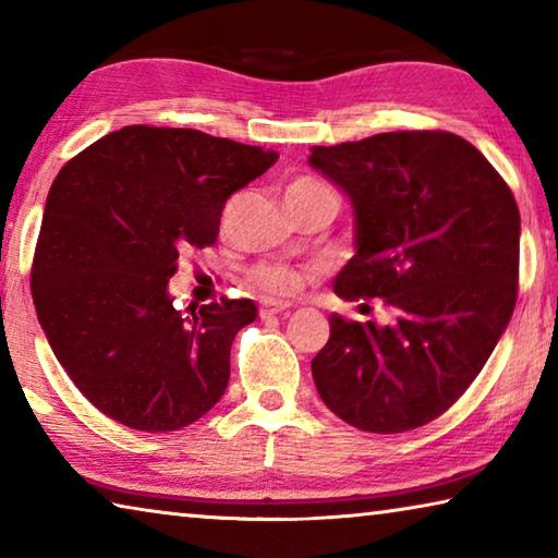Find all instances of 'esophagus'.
Instances as JSON below:
<instances>
[{"instance_id": "34e87169", "label": "esophagus", "mask_w": 558, "mask_h": 558, "mask_svg": "<svg viewBox=\"0 0 558 558\" xmlns=\"http://www.w3.org/2000/svg\"><path fill=\"white\" fill-rule=\"evenodd\" d=\"M290 302L288 300H263L260 305V317H270V315H278L282 310H288Z\"/></svg>"}]
</instances>
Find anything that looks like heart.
I'll use <instances>...</instances> for the list:
<instances>
[{"mask_svg": "<svg viewBox=\"0 0 558 558\" xmlns=\"http://www.w3.org/2000/svg\"><path fill=\"white\" fill-rule=\"evenodd\" d=\"M319 189H327V184H323L315 177H298V179H292V182H290L288 196H305V194L319 192ZM253 280H256L258 288L270 292V295H288V292H292L300 286L298 272L286 268V266H258V268H253Z\"/></svg>", "mask_w": 558, "mask_h": 558, "instance_id": "b5f03b06", "label": "heart"}]
</instances>
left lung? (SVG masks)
Here are the masks:
<instances>
[{
    "label": "left lung",
    "instance_id": "8db88e82",
    "mask_svg": "<svg viewBox=\"0 0 558 558\" xmlns=\"http://www.w3.org/2000/svg\"><path fill=\"white\" fill-rule=\"evenodd\" d=\"M310 165L356 214V253L335 292L362 307L379 298L393 315L391 325L329 317L313 359L319 399L366 433L426 426L468 391L512 319V189L475 145L442 130L313 147Z\"/></svg>",
    "mask_w": 558,
    "mask_h": 558
}]
</instances>
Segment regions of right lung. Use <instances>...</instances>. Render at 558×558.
I'll use <instances>...</instances> for the list:
<instances>
[{"label": "right lung", "mask_w": 558, "mask_h": 558, "mask_svg": "<svg viewBox=\"0 0 558 558\" xmlns=\"http://www.w3.org/2000/svg\"><path fill=\"white\" fill-rule=\"evenodd\" d=\"M278 155L189 128L128 125L61 167L34 251L46 339L86 399L122 426L167 433L209 413L256 302L174 310L179 253L216 243L229 196Z\"/></svg>", "instance_id": "right-lung-1"}]
</instances>
